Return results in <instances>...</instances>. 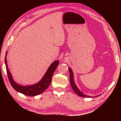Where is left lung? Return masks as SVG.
Here are the masks:
<instances>
[{
  "mask_svg": "<svg viewBox=\"0 0 121 121\" xmlns=\"http://www.w3.org/2000/svg\"><path fill=\"white\" fill-rule=\"evenodd\" d=\"M69 77H70V83H71V85L72 89H73V90L74 91V92L77 94H78L79 96H81V97H87V98L94 97L90 96L84 94L82 92H81V91L78 89V88L77 87L76 84L75 83L74 80V74H73V72L71 68H69ZM100 95H101V94L98 95H97V96H95V97H97L100 96Z\"/></svg>",
  "mask_w": 121,
  "mask_h": 121,
  "instance_id": "obj_1",
  "label": "left lung"
}]
</instances>
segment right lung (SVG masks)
<instances>
[{
    "instance_id": "right-lung-1",
    "label": "right lung",
    "mask_w": 121,
    "mask_h": 121,
    "mask_svg": "<svg viewBox=\"0 0 121 121\" xmlns=\"http://www.w3.org/2000/svg\"><path fill=\"white\" fill-rule=\"evenodd\" d=\"M7 53H8V52H6L5 57V64L7 74H8L9 81L14 90L17 92L25 95L34 96L43 93L48 88L51 83L52 76L54 71L56 70L57 66L59 64V61L58 60L54 61L50 65L41 80L38 83L33 84V85L23 86L17 83L13 79V76L11 74L9 69L8 68V64H7Z\"/></svg>"
}]
</instances>
